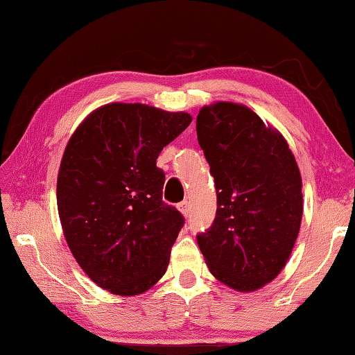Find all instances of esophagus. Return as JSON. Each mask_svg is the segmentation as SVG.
Returning <instances> with one entry per match:
<instances>
[{"mask_svg": "<svg viewBox=\"0 0 355 355\" xmlns=\"http://www.w3.org/2000/svg\"><path fill=\"white\" fill-rule=\"evenodd\" d=\"M178 211L182 213V214L184 216V218H186V216L189 214V202H188V200L180 202V203H178Z\"/></svg>", "mask_w": 355, "mask_h": 355, "instance_id": "esophagus-1", "label": "esophagus"}]
</instances>
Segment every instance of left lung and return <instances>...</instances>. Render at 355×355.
I'll list each match as a JSON object with an SVG mask.
<instances>
[{
  "label": "left lung",
  "instance_id": "obj_1",
  "mask_svg": "<svg viewBox=\"0 0 355 355\" xmlns=\"http://www.w3.org/2000/svg\"><path fill=\"white\" fill-rule=\"evenodd\" d=\"M218 209L197 244L216 279L260 290L290 258L302 220V178L288 142L250 107L218 101L197 116Z\"/></svg>",
  "mask_w": 355,
  "mask_h": 355
}]
</instances>
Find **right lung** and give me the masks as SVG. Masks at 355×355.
<instances>
[{
	"instance_id": "right-lung-1",
	"label": "right lung",
	"mask_w": 355,
	"mask_h": 355,
	"mask_svg": "<svg viewBox=\"0 0 355 355\" xmlns=\"http://www.w3.org/2000/svg\"><path fill=\"white\" fill-rule=\"evenodd\" d=\"M191 120L188 112L107 103L71 135L58 173L59 219L76 263L103 290L146 293L169 266L184 218L163 202L156 159Z\"/></svg>"
}]
</instances>
